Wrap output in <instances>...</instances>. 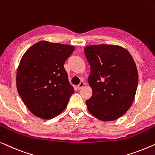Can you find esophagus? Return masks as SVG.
Segmentation results:
<instances>
[{
	"label": "esophagus",
	"mask_w": 155,
	"mask_h": 155,
	"mask_svg": "<svg viewBox=\"0 0 155 155\" xmlns=\"http://www.w3.org/2000/svg\"><path fill=\"white\" fill-rule=\"evenodd\" d=\"M84 84H84V83L83 82H80V84H78V86H77V88H78V89H82V87L84 86Z\"/></svg>",
	"instance_id": "1"
}]
</instances>
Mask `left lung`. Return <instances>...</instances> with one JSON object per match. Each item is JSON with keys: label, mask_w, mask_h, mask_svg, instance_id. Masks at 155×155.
Segmentation results:
<instances>
[{"label": "left lung", "mask_w": 155, "mask_h": 155, "mask_svg": "<svg viewBox=\"0 0 155 155\" xmlns=\"http://www.w3.org/2000/svg\"><path fill=\"white\" fill-rule=\"evenodd\" d=\"M84 54L93 91L86 101L87 109L101 121L115 120L127 113L135 98L138 75L133 57L122 47L105 44L86 47Z\"/></svg>", "instance_id": "1"}]
</instances>
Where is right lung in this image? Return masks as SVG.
<instances>
[{
	"instance_id": "add662e5",
	"label": "right lung",
	"mask_w": 155,
	"mask_h": 155,
	"mask_svg": "<svg viewBox=\"0 0 155 155\" xmlns=\"http://www.w3.org/2000/svg\"><path fill=\"white\" fill-rule=\"evenodd\" d=\"M75 48L40 41L24 53L17 72V88L33 115L50 120L64 110L74 93L64 69Z\"/></svg>"
}]
</instances>
